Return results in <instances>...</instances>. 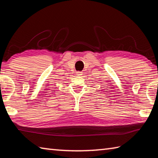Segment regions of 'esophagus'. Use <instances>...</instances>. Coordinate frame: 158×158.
<instances>
[{"instance_id": "34e87169", "label": "esophagus", "mask_w": 158, "mask_h": 158, "mask_svg": "<svg viewBox=\"0 0 158 158\" xmlns=\"http://www.w3.org/2000/svg\"><path fill=\"white\" fill-rule=\"evenodd\" d=\"M83 75V73H82V72H80V71H78L77 73V76H81V75Z\"/></svg>"}]
</instances>
